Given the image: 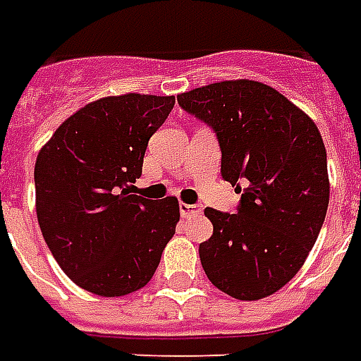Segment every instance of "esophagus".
Wrapping results in <instances>:
<instances>
[{"label":"esophagus","mask_w":361,"mask_h":361,"mask_svg":"<svg viewBox=\"0 0 361 361\" xmlns=\"http://www.w3.org/2000/svg\"><path fill=\"white\" fill-rule=\"evenodd\" d=\"M200 213H202V207H200V205H190V203H180V215H183V216L200 215Z\"/></svg>","instance_id":"1"}]
</instances>
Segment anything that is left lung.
I'll return each instance as SVG.
<instances>
[{"label":"left lung","instance_id":"1","mask_svg":"<svg viewBox=\"0 0 361 361\" xmlns=\"http://www.w3.org/2000/svg\"><path fill=\"white\" fill-rule=\"evenodd\" d=\"M177 100L213 127L222 178L242 192L234 215L205 209L213 235L200 243L203 270L222 293L264 299L299 272L324 224L329 177L322 135L300 108L261 81H219Z\"/></svg>","mask_w":361,"mask_h":361}]
</instances>
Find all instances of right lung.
<instances>
[{
    "instance_id": "right-lung-1",
    "label": "right lung",
    "mask_w": 361,
    "mask_h": 361,
    "mask_svg": "<svg viewBox=\"0 0 361 361\" xmlns=\"http://www.w3.org/2000/svg\"><path fill=\"white\" fill-rule=\"evenodd\" d=\"M175 97H104L62 121L36 159V211L51 253L75 286L123 297L152 280L180 219L177 197L131 194L148 140Z\"/></svg>"
}]
</instances>
